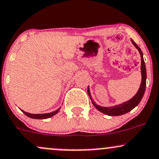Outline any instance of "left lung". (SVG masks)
Here are the masks:
<instances>
[{"label": "left lung", "instance_id": "1", "mask_svg": "<svg viewBox=\"0 0 159 159\" xmlns=\"http://www.w3.org/2000/svg\"><path fill=\"white\" fill-rule=\"evenodd\" d=\"M132 43L134 45V47L139 50V53L141 55V82L140 87H139V90H138L137 93L135 94L133 98L129 99V101H125V102L122 103V104L115 105L112 107H101L100 105L97 104L95 102L94 100L92 98L90 91H89V88L88 87L87 89V93L89 95V98L91 99L92 103L94 105V107L97 109L98 111H100L101 112L104 113L105 115H107V116H121L127 112H129V111H131L133 109H134L135 107L138 106V104L140 103V101L142 99L143 96H144V92H145V88H146V80H147V71H146V66H145V63L144 61V58H143V53L141 52L140 47L138 46L134 41H133V39H131Z\"/></svg>", "mask_w": 159, "mask_h": 159}]
</instances>
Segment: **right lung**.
Listing matches in <instances>:
<instances>
[{
	"instance_id": "obj_1",
	"label": "right lung",
	"mask_w": 159,
	"mask_h": 159,
	"mask_svg": "<svg viewBox=\"0 0 159 159\" xmlns=\"http://www.w3.org/2000/svg\"><path fill=\"white\" fill-rule=\"evenodd\" d=\"M60 109H61V107H59L58 110L53 111V112H49V113H43V114H32V113H29V112H25V111L22 110H21L26 116H28V117H30L31 118H34V119H46V118H49L50 117H52V116H55V114L58 113V111L60 110Z\"/></svg>"
}]
</instances>
